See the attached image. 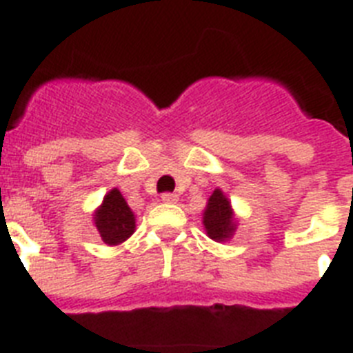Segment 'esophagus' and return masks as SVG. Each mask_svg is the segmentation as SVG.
<instances>
[{"label":"esophagus","instance_id":"obj_1","mask_svg":"<svg viewBox=\"0 0 353 353\" xmlns=\"http://www.w3.org/2000/svg\"><path fill=\"white\" fill-rule=\"evenodd\" d=\"M177 199H179L177 197V194H172V192H167V194L161 195V201L167 202V204H176Z\"/></svg>","mask_w":353,"mask_h":353}]
</instances>
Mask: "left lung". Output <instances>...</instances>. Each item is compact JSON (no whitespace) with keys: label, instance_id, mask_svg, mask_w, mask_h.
Masks as SVG:
<instances>
[{"label":"left lung","instance_id":"8db88e82","mask_svg":"<svg viewBox=\"0 0 353 353\" xmlns=\"http://www.w3.org/2000/svg\"><path fill=\"white\" fill-rule=\"evenodd\" d=\"M232 220L234 219H232L231 204L220 190H214L208 201L206 211H204V228H206L208 236L216 241L231 238L232 231H234Z\"/></svg>","mask_w":353,"mask_h":353}]
</instances>
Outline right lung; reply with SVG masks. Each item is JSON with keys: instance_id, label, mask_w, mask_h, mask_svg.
Returning <instances> with one entry per match:
<instances>
[{"instance_id": "obj_1", "label": "right lung", "mask_w": 353, "mask_h": 353, "mask_svg": "<svg viewBox=\"0 0 353 353\" xmlns=\"http://www.w3.org/2000/svg\"><path fill=\"white\" fill-rule=\"evenodd\" d=\"M96 228L104 243L117 245L134 232V214L117 188H113L96 213Z\"/></svg>"}]
</instances>
